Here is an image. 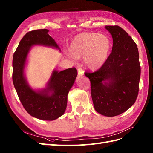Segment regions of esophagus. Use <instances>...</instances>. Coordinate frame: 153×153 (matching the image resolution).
Wrapping results in <instances>:
<instances>
[{"label": "esophagus", "instance_id": "1", "mask_svg": "<svg viewBox=\"0 0 153 153\" xmlns=\"http://www.w3.org/2000/svg\"><path fill=\"white\" fill-rule=\"evenodd\" d=\"M84 73V71L81 69V68H79V69H78V74H79V76H82Z\"/></svg>", "mask_w": 153, "mask_h": 153}]
</instances>
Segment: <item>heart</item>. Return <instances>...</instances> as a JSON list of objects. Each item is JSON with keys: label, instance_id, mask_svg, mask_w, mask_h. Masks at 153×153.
Masks as SVG:
<instances>
[{"label": "heart", "instance_id": "1", "mask_svg": "<svg viewBox=\"0 0 153 153\" xmlns=\"http://www.w3.org/2000/svg\"><path fill=\"white\" fill-rule=\"evenodd\" d=\"M111 47V40L106 35L82 33L71 40L69 56L76 58L82 57L84 65L91 70H96L107 62Z\"/></svg>", "mask_w": 153, "mask_h": 153}]
</instances>
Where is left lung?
Listing matches in <instances>:
<instances>
[{"label":"left lung","mask_w":153,"mask_h":153,"mask_svg":"<svg viewBox=\"0 0 153 153\" xmlns=\"http://www.w3.org/2000/svg\"><path fill=\"white\" fill-rule=\"evenodd\" d=\"M113 40L112 52L100 69L85 73L91 82L94 106L98 113L114 117L134 104L139 91L141 67L136 44L118 25L105 27Z\"/></svg>","instance_id":"8db88e82"}]
</instances>
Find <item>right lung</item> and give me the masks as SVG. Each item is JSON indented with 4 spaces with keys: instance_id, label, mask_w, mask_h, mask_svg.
<instances>
[{
    "instance_id": "obj_1",
    "label": "right lung",
    "mask_w": 153,
    "mask_h": 153,
    "mask_svg": "<svg viewBox=\"0 0 153 153\" xmlns=\"http://www.w3.org/2000/svg\"><path fill=\"white\" fill-rule=\"evenodd\" d=\"M49 30L38 29L25 34L12 61V80L19 100L26 111L35 118L53 120L65 113L69 91L75 82L77 70L74 67L62 71L53 70L45 88L33 89L27 80L25 69L30 50L40 45L61 50L55 40L48 35Z\"/></svg>"
}]
</instances>
